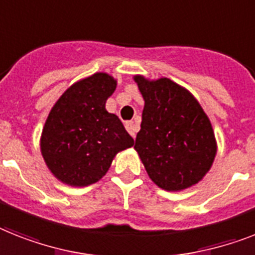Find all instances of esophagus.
<instances>
[{
    "instance_id": "esophagus-1",
    "label": "esophagus",
    "mask_w": 255,
    "mask_h": 255,
    "mask_svg": "<svg viewBox=\"0 0 255 255\" xmlns=\"http://www.w3.org/2000/svg\"><path fill=\"white\" fill-rule=\"evenodd\" d=\"M126 126V130L130 132V135L132 136V138H135V134L136 131H138V125H136L134 121H129V123L125 124Z\"/></svg>"
}]
</instances>
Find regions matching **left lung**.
Returning a JSON list of instances; mask_svg holds the SVG:
<instances>
[{
    "label": "left lung",
    "mask_w": 255,
    "mask_h": 255,
    "mask_svg": "<svg viewBox=\"0 0 255 255\" xmlns=\"http://www.w3.org/2000/svg\"><path fill=\"white\" fill-rule=\"evenodd\" d=\"M144 100L135 151L155 185L182 191L202 181L218 152L211 121L189 90L169 78L134 75Z\"/></svg>",
    "instance_id": "8db88e82"
}]
</instances>
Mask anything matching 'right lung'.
Listing matches in <instances>:
<instances>
[{"mask_svg": "<svg viewBox=\"0 0 255 255\" xmlns=\"http://www.w3.org/2000/svg\"><path fill=\"white\" fill-rule=\"evenodd\" d=\"M116 87L112 75L95 73L73 83L50 109L40 151L62 184L83 188L98 182L116 155L134 144L119 117L105 109Z\"/></svg>", "mask_w": 255, "mask_h": 255, "instance_id": "right-lung-1", "label": "right lung"}]
</instances>
